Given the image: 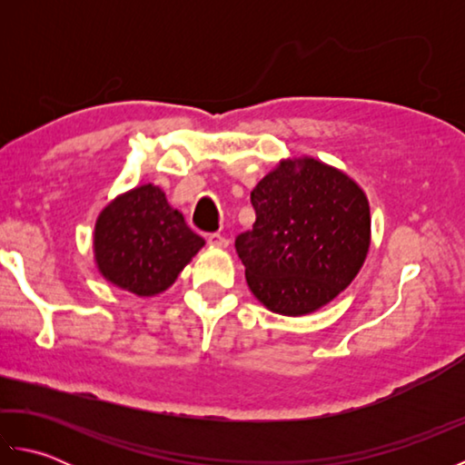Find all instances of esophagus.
Masks as SVG:
<instances>
[{"label":"esophagus","mask_w":465,"mask_h":465,"mask_svg":"<svg viewBox=\"0 0 465 465\" xmlns=\"http://www.w3.org/2000/svg\"><path fill=\"white\" fill-rule=\"evenodd\" d=\"M207 243L215 245V248H227V245H230V240L223 238L222 233H210L207 235Z\"/></svg>","instance_id":"obj_1"}]
</instances>
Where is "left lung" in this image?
I'll return each instance as SVG.
<instances>
[{
  "label": "left lung",
  "instance_id": "8db88e82",
  "mask_svg": "<svg viewBox=\"0 0 465 465\" xmlns=\"http://www.w3.org/2000/svg\"><path fill=\"white\" fill-rule=\"evenodd\" d=\"M255 223L235 238L252 293L282 315L323 308L361 270L370 202L348 173L313 157L282 160L253 187Z\"/></svg>",
  "mask_w": 465,
  "mask_h": 465
}]
</instances>
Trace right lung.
Masks as SVG:
<instances>
[{"instance_id":"right-lung-1","label":"right lung","mask_w":465,"mask_h":465,"mask_svg":"<svg viewBox=\"0 0 465 465\" xmlns=\"http://www.w3.org/2000/svg\"><path fill=\"white\" fill-rule=\"evenodd\" d=\"M203 245L153 183L117 195L97 215L94 230L97 272L140 298L170 288Z\"/></svg>"}]
</instances>
